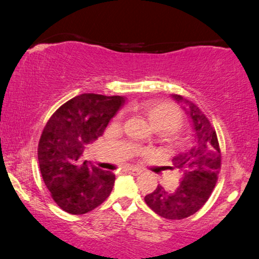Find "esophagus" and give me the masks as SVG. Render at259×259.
<instances>
[{"mask_svg": "<svg viewBox=\"0 0 259 259\" xmlns=\"http://www.w3.org/2000/svg\"><path fill=\"white\" fill-rule=\"evenodd\" d=\"M125 171L131 173V175H133V176H138V175H140V173H141V169L136 168V167H128V168H126Z\"/></svg>", "mask_w": 259, "mask_h": 259, "instance_id": "obj_1", "label": "esophagus"}]
</instances>
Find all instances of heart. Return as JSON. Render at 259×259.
I'll use <instances>...</instances> for the list:
<instances>
[{
    "instance_id": "1",
    "label": "heart",
    "mask_w": 259,
    "mask_h": 259,
    "mask_svg": "<svg viewBox=\"0 0 259 259\" xmlns=\"http://www.w3.org/2000/svg\"><path fill=\"white\" fill-rule=\"evenodd\" d=\"M143 113L154 130L166 133V140L168 143L178 144V139L172 131H176L182 126L183 115L177 106L169 102H150L144 106Z\"/></svg>"
}]
</instances>
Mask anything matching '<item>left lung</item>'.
<instances>
[{"label": "left lung", "instance_id": "1", "mask_svg": "<svg viewBox=\"0 0 259 259\" xmlns=\"http://www.w3.org/2000/svg\"><path fill=\"white\" fill-rule=\"evenodd\" d=\"M172 98L189 106L187 114L192 120L196 144L172 159L169 168L179 171V186L169 191L158 185L154 192L145 197V201L160 217L178 221L196 213L210 198L221 171L222 155L215 131L203 112L182 95L172 94Z\"/></svg>", "mask_w": 259, "mask_h": 259}]
</instances>
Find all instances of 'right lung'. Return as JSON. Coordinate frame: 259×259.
<instances>
[{"instance_id":"1","label":"right lung","mask_w":259,"mask_h":259,"mask_svg":"<svg viewBox=\"0 0 259 259\" xmlns=\"http://www.w3.org/2000/svg\"><path fill=\"white\" fill-rule=\"evenodd\" d=\"M125 98L84 93L70 99L51 116L41 134L37 158L44 182L60 208L87 213L112 192L115 176L82 161L88 144L104 134Z\"/></svg>"}]
</instances>
